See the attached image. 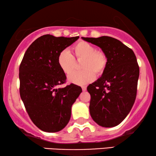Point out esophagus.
<instances>
[{
    "instance_id": "esophagus-1",
    "label": "esophagus",
    "mask_w": 156,
    "mask_h": 156,
    "mask_svg": "<svg viewBox=\"0 0 156 156\" xmlns=\"http://www.w3.org/2000/svg\"><path fill=\"white\" fill-rule=\"evenodd\" d=\"M82 90H83V91H85L87 90V87H86V86H83L82 87Z\"/></svg>"
}]
</instances>
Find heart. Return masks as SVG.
I'll use <instances>...</instances> for the list:
<instances>
[{"label": "heart", "mask_w": 156, "mask_h": 156, "mask_svg": "<svg viewBox=\"0 0 156 156\" xmlns=\"http://www.w3.org/2000/svg\"><path fill=\"white\" fill-rule=\"evenodd\" d=\"M74 55L78 59H83L80 68L83 70L73 72L68 78L69 83L83 85L92 82L95 74L100 76L104 73L108 59L104 52L97 50L95 46L86 41H81L72 48ZM57 62L65 74L71 73L75 66V59L67 49L62 50L58 55Z\"/></svg>", "instance_id": "heart-1"}]
</instances>
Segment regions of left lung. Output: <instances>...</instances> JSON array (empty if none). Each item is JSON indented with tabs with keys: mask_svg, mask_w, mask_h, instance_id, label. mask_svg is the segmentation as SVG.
<instances>
[{
	"mask_svg": "<svg viewBox=\"0 0 156 156\" xmlns=\"http://www.w3.org/2000/svg\"><path fill=\"white\" fill-rule=\"evenodd\" d=\"M99 47L108 59L102 76L89 85L90 114L98 125L113 127L124 120L136 97L139 67L130 48L111 37H82Z\"/></svg>",
	"mask_w": 156,
	"mask_h": 156,
	"instance_id": "8db88e82",
	"label": "left lung"
}]
</instances>
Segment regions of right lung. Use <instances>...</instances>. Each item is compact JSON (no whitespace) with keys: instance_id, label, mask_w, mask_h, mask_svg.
Here are the masks:
<instances>
[{"instance_id":"obj_1","label":"right lung","mask_w":156,"mask_h":156,"mask_svg":"<svg viewBox=\"0 0 156 156\" xmlns=\"http://www.w3.org/2000/svg\"><path fill=\"white\" fill-rule=\"evenodd\" d=\"M78 38L43 35L28 47L20 66V95L32 122L43 131L57 132L66 126L82 92L74 84L56 87L66 79L57 62L58 54Z\"/></svg>"}]
</instances>
